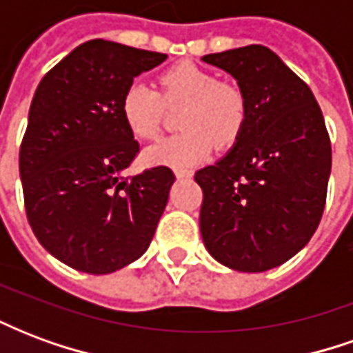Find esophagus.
<instances>
[{
	"label": "esophagus",
	"instance_id": "34e87169",
	"mask_svg": "<svg viewBox=\"0 0 353 353\" xmlns=\"http://www.w3.org/2000/svg\"><path fill=\"white\" fill-rule=\"evenodd\" d=\"M174 172H176V176L179 177V179H183V177H192V170L189 168H176Z\"/></svg>",
	"mask_w": 353,
	"mask_h": 353
}]
</instances>
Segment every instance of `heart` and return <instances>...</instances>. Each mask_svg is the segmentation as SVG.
<instances>
[{
  "label": "heart",
  "mask_w": 353,
  "mask_h": 353,
  "mask_svg": "<svg viewBox=\"0 0 353 353\" xmlns=\"http://www.w3.org/2000/svg\"><path fill=\"white\" fill-rule=\"evenodd\" d=\"M164 105H183L177 117L179 134L162 139L145 151V161L170 166L202 162L217 145L236 143L248 123L250 103L244 90L225 83L191 62L172 65L159 77V92L143 83L124 88L119 103L126 130L138 139L161 134Z\"/></svg>",
  "instance_id": "obj_1"
}]
</instances>
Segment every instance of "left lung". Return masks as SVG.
I'll list each match as a JSON object with an SVG mask.
<instances>
[{
  "instance_id": "8db88e82",
  "label": "left lung",
  "mask_w": 353,
  "mask_h": 353,
  "mask_svg": "<svg viewBox=\"0 0 353 353\" xmlns=\"http://www.w3.org/2000/svg\"><path fill=\"white\" fill-rule=\"evenodd\" d=\"M230 73L250 103L234 147L199 170L208 252L240 272L280 266L318 229L331 174V139L318 101L272 50L248 45L202 57Z\"/></svg>"
}]
</instances>
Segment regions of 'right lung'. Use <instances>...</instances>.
Returning a JSON list of instances; mask_svg holds the SVG:
<instances>
[{"instance_id": "1", "label": "right lung", "mask_w": 353, "mask_h": 353, "mask_svg": "<svg viewBox=\"0 0 353 353\" xmlns=\"http://www.w3.org/2000/svg\"><path fill=\"white\" fill-rule=\"evenodd\" d=\"M162 52L92 39L39 83L20 145L28 223L39 244L75 270L109 274L141 257L168 202V166L124 177L139 143L119 103Z\"/></svg>"}]
</instances>
